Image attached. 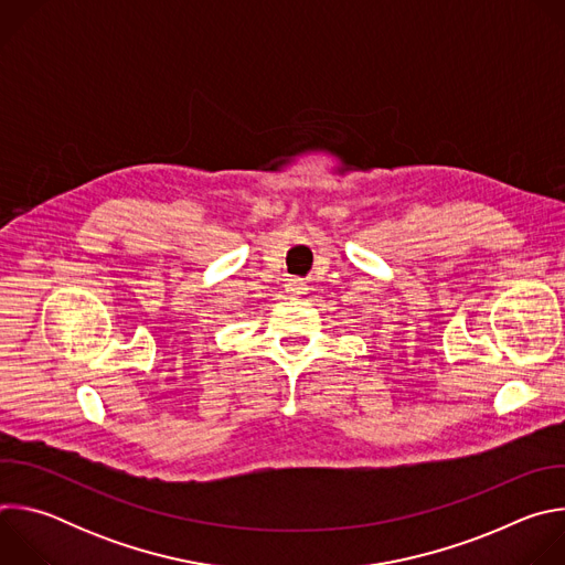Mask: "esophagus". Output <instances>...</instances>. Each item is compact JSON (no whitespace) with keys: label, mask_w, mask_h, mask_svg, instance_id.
<instances>
[{"label":"esophagus","mask_w":565,"mask_h":565,"mask_svg":"<svg viewBox=\"0 0 565 565\" xmlns=\"http://www.w3.org/2000/svg\"><path fill=\"white\" fill-rule=\"evenodd\" d=\"M306 290H308V288H306V281L299 279V277H292V279L286 281V292L292 295V297H299V295H303Z\"/></svg>","instance_id":"1"}]
</instances>
